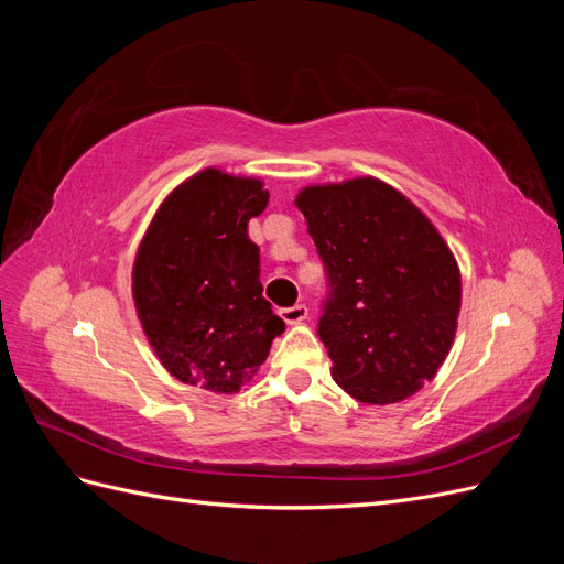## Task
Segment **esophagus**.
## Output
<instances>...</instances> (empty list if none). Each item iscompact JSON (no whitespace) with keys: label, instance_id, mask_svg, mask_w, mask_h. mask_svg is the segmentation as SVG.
Here are the masks:
<instances>
[{"label":"esophagus","instance_id":"34e87169","mask_svg":"<svg viewBox=\"0 0 564 564\" xmlns=\"http://www.w3.org/2000/svg\"><path fill=\"white\" fill-rule=\"evenodd\" d=\"M286 324H301L303 319H308V308L305 305H294V308H284L280 311Z\"/></svg>","mask_w":564,"mask_h":564}]
</instances>
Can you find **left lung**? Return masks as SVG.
I'll use <instances>...</instances> for the list:
<instances>
[{
	"label": "left lung",
	"mask_w": 564,
	"mask_h": 564,
	"mask_svg": "<svg viewBox=\"0 0 564 564\" xmlns=\"http://www.w3.org/2000/svg\"><path fill=\"white\" fill-rule=\"evenodd\" d=\"M294 202L329 278L317 334L334 381L365 404L412 398L456 336L460 270L449 245L373 176L308 185Z\"/></svg>",
	"instance_id": "obj_1"
}]
</instances>
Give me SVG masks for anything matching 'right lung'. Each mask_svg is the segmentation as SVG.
I'll return each mask as SVG.
<instances>
[{
	"label": "right lung",
	"instance_id": "right-lung-1",
	"mask_svg": "<svg viewBox=\"0 0 564 564\" xmlns=\"http://www.w3.org/2000/svg\"><path fill=\"white\" fill-rule=\"evenodd\" d=\"M268 197L261 178L202 169L164 197L135 251V315L162 367L183 383L232 395L284 332L247 235Z\"/></svg>",
	"mask_w": 564,
	"mask_h": 564
}]
</instances>
